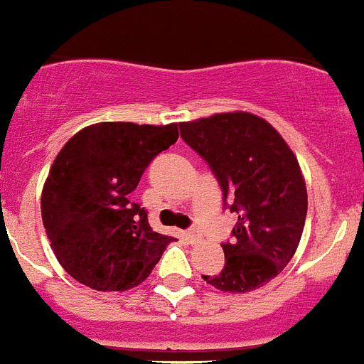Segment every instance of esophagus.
<instances>
[{
  "mask_svg": "<svg viewBox=\"0 0 364 364\" xmlns=\"http://www.w3.org/2000/svg\"><path fill=\"white\" fill-rule=\"evenodd\" d=\"M186 239H188V242L197 244L198 240L202 239V237H200V233H198L197 230H189V231H186Z\"/></svg>",
  "mask_w": 364,
  "mask_h": 364,
  "instance_id": "obj_1",
  "label": "esophagus"
}]
</instances>
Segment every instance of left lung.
I'll list each match as a JSON object with an SVG mask.
<instances>
[{"instance_id":"left-lung-1","label":"left lung","mask_w":364,"mask_h":364,"mask_svg":"<svg viewBox=\"0 0 364 364\" xmlns=\"http://www.w3.org/2000/svg\"><path fill=\"white\" fill-rule=\"evenodd\" d=\"M184 142L208 162L239 215L226 264L202 275L220 291L246 294L277 277L294 257L306 220L308 195L295 154L275 127L250 112H220L180 125Z\"/></svg>"}]
</instances>
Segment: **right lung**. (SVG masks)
Listing matches in <instances>:
<instances>
[{
  "label": "right lung",
  "instance_id": "1",
  "mask_svg": "<svg viewBox=\"0 0 364 364\" xmlns=\"http://www.w3.org/2000/svg\"><path fill=\"white\" fill-rule=\"evenodd\" d=\"M176 138L178 124L102 122L62 147L45 180L41 218L70 277L98 291L129 290L149 277L173 237L153 231L131 193Z\"/></svg>",
  "mask_w": 364,
  "mask_h": 364
}]
</instances>
